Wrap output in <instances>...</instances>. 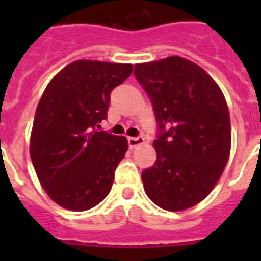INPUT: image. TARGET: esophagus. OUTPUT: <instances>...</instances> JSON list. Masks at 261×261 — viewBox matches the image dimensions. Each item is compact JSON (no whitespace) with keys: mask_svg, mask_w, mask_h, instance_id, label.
<instances>
[{"mask_svg":"<svg viewBox=\"0 0 261 261\" xmlns=\"http://www.w3.org/2000/svg\"><path fill=\"white\" fill-rule=\"evenodd\" d=\"M127 141H128V146H130V149H135L137 146H141V145L145 143V138H143V137H128Z\"/></svg>","mask_w":261,"mask_h":261,"instance_id":"obj_1","label":"esophagus"}]
</instances>
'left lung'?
I'll return each mask as SVG.
<instances>
[{"instance_id":"obj_1","label":"left lung","mask_w":261,"mask_h":261,"mask_svg":"<svg viewBox=\"0 0 261 261\" xmlns=\"http://www.w3.org/2000/svg\"><path fill=\"white\" fill-rule=\"evenodd\" d=\"M134 74L161 131L153 142L157 161L142 172L145 192L164 210H187L214 190L230 155L225 96L202 67L181 57L137 63Z\"/></svg>"}]
</instances>
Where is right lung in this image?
<instances>
[{"label":"right lung","instance_id":"obj_1","mask_svg":"<svg viewBox=\"0 0 261 261\" xmlns=\"http://www.w3.org/2000/svg\"><path fill=\"white\" fill-rule=\"evenodd\" d=\"M133 73L131 63L79 59L54 75L39 100L30 154L46 194L63 208L85 211L110 194L126 137L97 131L110 93Z\"/></svg>","mask_w":261,"mask_h":261}]
</instances>
